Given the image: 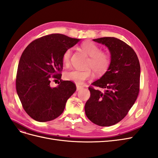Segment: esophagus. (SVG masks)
<instances>
[{
	"mask_svg": "<svg viewBox=\"0 0 158 158\" xmlns=\"http://www.w3.org/2000/svg\"><path fill=\"white\" fill-rule=\"evenodd\" d=\"M82 88H83V87L80 86V85H76V90H77V91H79L80 89H82Z\"/></svg>",
	"mask_w": 158,
	"mask_h": 158,
	"instance_id": "esophagus-1",
	"label": "esophagus"
}]
</instances>
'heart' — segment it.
Returning a JSON list of instances; mask_svg holds the SVG:
<instances>
[{
    "label": "heart",
    "instance_id": "heart-1",
    "mask_svg": "<svg viewBox=\"0 0 158 158\" xmlns=\"http://www.w3.org/2000/svg\"><path fill=\"white\" fill-rule=\"evenodd\" d=\"M81 48L89 57L88 65L92 67L95 73L102 74L106 72L111 63V59L107 53L101 52V49L92 41H85L81 45ZM72 50H66L63 55V63L65 66H69L70 62ZM92 77L90 69L85 70H72L64 74V78L76 84H82L84 81Z\"/></svg>",
    "mask_w": 158,
    "mask_h": 158
}]
</instances>
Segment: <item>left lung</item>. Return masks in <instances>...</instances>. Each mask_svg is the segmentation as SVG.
<instances>
[{
    "label": "left lung",
    "mask_w": 158,
    "mask_h": 158,
    "mask_svg": "<svg viewBox=\"0 0 158 158\" xmlns=\"http://www.w3.org/2000/svg\"><path fill=\"white\" fill-rule=\"evenodd\" d=\"M93 41L107 47L111 63L102 77L92 84L103 92L89 88L91 95L85 113L95 125L109 127L121 121L136 100L140 66L135 51L124 41L109 37Z\"/></svg>",
    "instance_id": "obj_1"
}]
</instances>
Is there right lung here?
Here are the masks:
<instances>
[{
  "mask_svg": "<svg viewBox=\"0 0 158 158\" xmlns=\"http://www.w3.org/2000/svg\"><path fill=\"white\" fill-rule=\"evenodd\" d=\"M80 40L52 33L32 41L23 51L18 66L16 92L26 112L35 121L47 122L60 116L76 90L71 81H60L56 87L50 82L51 77L61 80L64 52Z\"/></svg>",
  "mask_w": 158,
  "mask_h": 158,
  "instance_id": "obj_1",
  "label": "right lung"
}]
</instances>
